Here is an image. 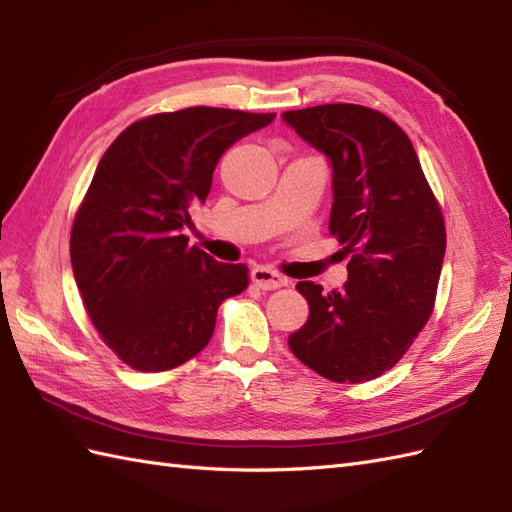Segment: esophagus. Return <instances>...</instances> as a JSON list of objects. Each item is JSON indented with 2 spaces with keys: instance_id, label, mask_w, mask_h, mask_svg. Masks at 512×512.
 <instances>
[{
  "instance_id": "obj_1",
  "label": "esophagus",
  "mask_w": 512,
  "mask_h": 512,
  "mask_svg": "<svg viewBox=\"0 0 512 512\" xmlns=\"http://www.w3.org/2000/svg\"><path fill=\"white\" fill-rule=\"evenodd\" d=\"M250 279H253V284L262 290H275L288 284V279L284 275H279L277 270L268 266H255L253 273H250Z\"/></svg>"
}]
</instances>
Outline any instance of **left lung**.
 I'll list each match as a JSON object with an SVG mask.
<instances>
[{
  "mask_svg": "<svg viewBox=\"0 0 512 512\" xmlns=\"http://www.w3.org/2000/svg\"><path fill=\"white\" fill-rule=\"evenodd\" d=\"M332 167L330 233L352 253L341 290L299 281L310 314L288 345L303 365L361 383L394 367L436 301L447 231L411 140L385 114L352 103L284 112Z\"/></svg>",
  "mask_w": 512,
  "mask_h": 512,
  "instance_id": "left-lung-1",
  "label": "left lung"
}]
</instances>
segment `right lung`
I'll return each instance as SVG.
<instances>
[{
  "label": "right lung",
  "mask_w": 512,
  "mask_h": 512,
  "mask_svg": "<svg viewBox=\"0 0 512 512\" xmlns=\"http://www.w3.org/2000/svg\"><path fill=\"white\" fill-rule=\"evenodd\" d=\"M273 121L189 107L129 125L103 154L74 217L70 259L92 323L129 367L187 363L211 341L220 303L248 286L244 264L215 262L182 233L224 151Z\"/></svg>",
  "instance_id": "1"
}]
</instances>
